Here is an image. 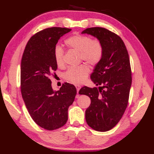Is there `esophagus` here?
Listing matches in <instances>:
<instances>
[{
	"mask_svg": "<svg viewBox=\"0 0 154 154\" xmlns=\"http://www.w3.org/2000/svg\"><path fill=\"white\" fill-rule=\"evenodd\" d=\"M75 87H76L77 91V93H79V89H81V86L79 85H75Z\"/></svg>",
	"mask_w": 154,
	"mask_h": 154,
	"instance_id": "esophagus-1",
	"label": "esophagus"
}]
</instances>
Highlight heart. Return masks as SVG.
<instances>
[{"instance_id": "b5f03b06", "label": "heart", "mask_w": 154, "mask_h": 154, "mask_svg": "<svg viewBox=\"0 0 154 154\" xmlns=\"http://www.w3.org/2000/svg\"><path fill=\"white\" fill-rule=\"evenodd\" d=\"M66 46L79 52L81 60L95 66L102 60L104 53L103 45L97 39H92L89 35L76 33L65 40ZM55 63L58 67L64 65V51L60 46H56L54 50ZM90 68L87 64L77 67H71L64 73V78L71 83H81L87 79L89 74Z\"/></svg>"}]
</instances>
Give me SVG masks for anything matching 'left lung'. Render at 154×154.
Returning a JSON list of instances; mask_svg holds the SVG:
<instances>
[{"mask_svg": "<svg viewBox=\"0 0 154 154\" xmlns=\"http://www.w3.org/2000/svg\"><path fill=\"white\" fill-rule=\"evenodd\" d=\"M82 34L97 38L103 45L102 60L91 75V80L100 87L84 86L79 93L91 99L85 111L88 125L97 131L106 132L119 123L128 103L132 85L129 55L121 38L106 28H89Z\"/></svg>", "mask_w": 154, "mask_h": 154, "instance_id": "left-lung-1", "label": "left lung"}]
</instances>
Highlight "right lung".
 <instances>
[{
	"mask_svg": "<svg viewBox=\"0 0 154 154\" xmlns=\"http://www.w3.org/2000/svg\"><path fill=\"white\" fill-rule=\"evenodd\" d=\"M71 29L45 28L30 38L21 61L20 89L25 105L32 119L48 130L60 128L66 124L68 108L77 94L73 85L64 83L59 91L52 89L50 76L57 65L54 50L62 35Z\"/></svg>",
	"mask_w": 154,
	"mask_h": 154,
	"instance_id": "add662e5",
	"label": "right lung"
}]
</instances>
